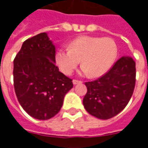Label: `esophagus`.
<instances>
[{"label": "esophagus", "instance_id": "esophagus-1", "mask_svg": "<svg viewBox=\"0 0 148 148\" xmlns=\"http://www.w3.org/2000/svg\"><path fill=\"white\" fill-rule=\"evenodd\" d=\"M81 82H81V81L76 80V79H74V80H73V83H74V85H76V84L81 83Z\"/></svg>", "mask_w": 148, "mask_h": 148}]
</instances>
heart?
Here are the masks:
<instances>
[{"label": "heart", "instance_id": "1", "mask_svg": "<svg viewBox=\"0 0 148 148\" xmlns=\"http://www.w3.org/2000/svg\"><path fill=\"white\" fill-rule=\"evenodd\" d=\"M116 54L117 46L111 38L84 36L72 40L68 48L58 50L55 62L63 74L71 75L81 60V73L96 77L109 70Z\"/></svg>", "mask_w": 148, "mask_h": 148}]
</instances>
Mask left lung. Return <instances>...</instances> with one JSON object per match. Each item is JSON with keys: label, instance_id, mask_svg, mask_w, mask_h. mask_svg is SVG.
Masks as SVG:
<instances>
[{"label": "left lung", "instance_id": "left-lung-1", "mask_svg": "<svg viewBox=\"0 0 148 148\" xmlns=\"http://www.w3.org/2000/svg\"><path fill=\"white\" fill-rule=\"evenodd\" d=\"M85 84L87 87L83 98L86 110L98 119H110L126 107L132 96L136 62L129 56L121 57L106 74Z\"/></svg>", "mask_w": 148, "mask_h": 148}]
</instances>
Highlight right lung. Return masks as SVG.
<instances>
[{
    "label": "right lung",
    "mask_w": 148,
    "mask_h": 148,
    "mask_svg": "<svg viewBox=\"0 0 148 148\" xmlns=\"http://www.w3.org/2000/svg\"><path fill=\"white\" fill-rule=\"evenodd\" d=\"M13 82L19 103L37 120L60 111L72 79L55 65V47L46 32L25 40L13 62Z\"/></svg>",
    "instance_id": "1"
}]
</instances>
